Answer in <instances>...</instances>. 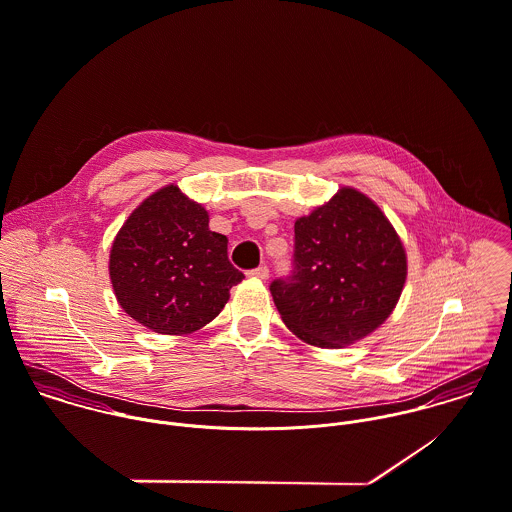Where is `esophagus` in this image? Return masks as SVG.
Returning <instances> with one entry per match:
<instances>
[{"label": "esophagus", "mask_w": 512, "mask_h": 512, "mask_svg": "<svg viewBox=\"0 0 512 512\" xmlns=\"http://www.w3.org/2000/svg\"><path fill=\"white\" fill-rule=\"evenodd\" d=\"M247 275H249V277H255V279L265 281V279H269V267H267V265H261V267H257V269H253V271H249Z\"/></svg>", "instance_id": "obj_1"}]
</instances>
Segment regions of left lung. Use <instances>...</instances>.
Instances as JSON below:
<instances>
[{"instance_id":"left-lung-1","label":"left lung","mask_w":512,"mask_h":512,"mask_svg":"<svg viewBox=\"0 0 512 512\" xmlns=\"http://www.w3.org/2000/svg\"><path fill=\"white\" fill-rule=\"evenodd\" d=\"M406 281V253L381 208L341 188L294 224L292 273L271 283L286 328L318 347L369 336L395 310Z\"/></svg>"}]
</instances>
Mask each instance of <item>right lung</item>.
Instances as JSON below:
<instances>
[{
    "mask_svg": "<svg viewBox=\"0 0 512 512\" xmlns=\"http://www.w3.org/2000/svg\"><path fill=\"white\" fill-rule=\"evenodd\" d=\"M208 212L169 184L141 202L115 235L110 279L119 306L157 334H192L212 322L243 273Z\"/></svg>",
    "mask_w": 512,
    "mask_h": 512,
    "instance_id": "right-lung-1",
    "label": "right lung"
}]
</instances>
